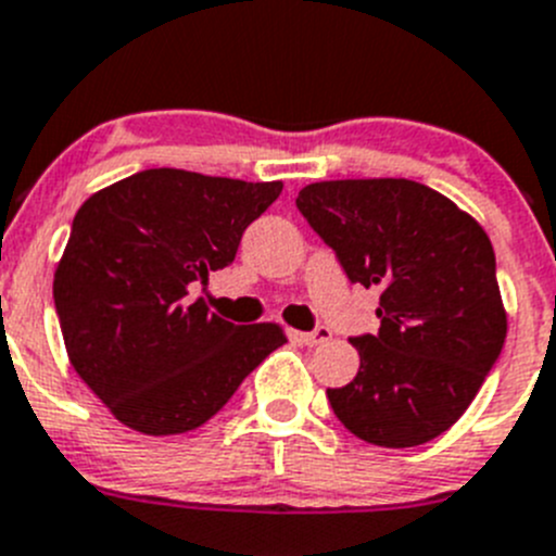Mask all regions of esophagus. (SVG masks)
Wrapping results in <instances>:
<instances>
[{
    "mask_svg": "<svg viewBox=\"0 0 556 556\" xmlns=\"http://www.w3.org/2000/svg\"><path fill=\"white\" fill-rule=\"evenodd\" d=\"M293 340L302 342V345H320V342L331 340L329 326H318L315 331H293Z\"/></svg>",
    "mask_w": 556,
    "mask_h": 556,
    "instance_id": "obj_1",
    "label": "esophagus"
}]
</instances>
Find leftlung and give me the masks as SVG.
Listing matches in <instances>:
<instances>
[{"label": "left lung", "mask_w": 556, "mask_h": 556, "mask_svg": "<svg viewBox=\"0 0 556 556\" xmlns=\"http://www.w3.org/2000/svg\"><path fill=\"white\" fill-rule=\"evenodd\" d=\"M295 205L351 282L381 290L378 334L351 337L359 372L326 389L337 419L378 447L442 435L505 345L485 230L453 200L406 178L320 180L304 186Z\"/></svg>", "instance_id": "8db88e82"}]
</instances>
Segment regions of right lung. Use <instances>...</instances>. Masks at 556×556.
I'll return each mask as SVG.
<instances>
[{
    "label": "right lung",
    "mask_w": 556,
    "mask_h": 556,
    "mask_svg": "<svg viewBox=\"0 0 556 556\" xmlns=\"http://www.w3.org/2000/svg\"><path fill=\"white\" fill-rule=\"evenodd\" d=\"M282 191L279 180L142 169L76 211L54 271L67 359L131 430H194L243 378L288 342L282 326H236L197 295L236 261L243 230Z\"/></svg>",
    "instance_id": "obj_1"
}]
</instances>
